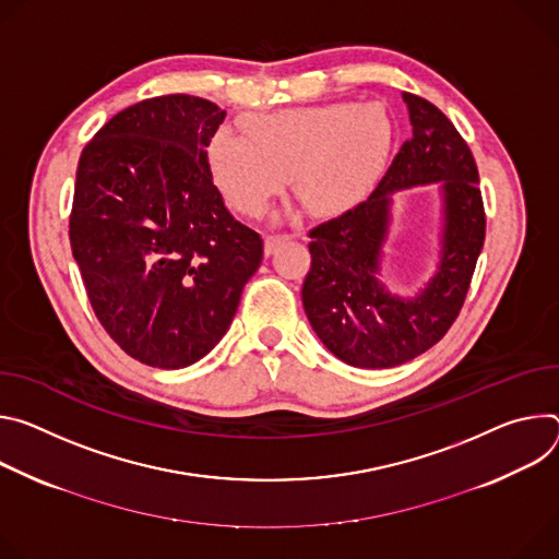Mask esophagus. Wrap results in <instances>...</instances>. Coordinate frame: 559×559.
<instances>
[{
  "mask_svg": "<svg viewBox=\"0 0 559 559\" xmlns=\"http://www.w3.org/2000/svg\"><path fill=\"white\" fill-rule=\"evenodd\" d=\"M290 235L288 233H269L266 237H264V253L266 255H271L275 248L282 243V241H286Z\"/></svg>",
  "mask_w": 559,
  "mask_h": 559,
  "instance_id": "esophagus-1",
  "label": "esophagus"
}]
</instances>
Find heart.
Instances as JSON below:
<instances>
[{
	"mask_svg": "<svg viewBox=\"0 0 559 559\" xmlns=\"http://www.w3.org/2000/svg\"><path fill=\"white\" fill-rule=\"evenodd\" d=\"M391 140L393 121L382 104L337 102L251 117L246 138L219 129L206 157L219 193L246 217L262 215L288 175L308 211L331 213L366 189Z\"/></svg>",
	"mask_w": 559,
	"mask_h": 559,
	"instance_id": "heart-1",
	"label": "heart"
}]
</instances>
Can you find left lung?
<instances>
[{
  "mask_svg": "<svg viewBox=\"0 0 559 559\" xmlns=\"http://www.w3.org/2000/svg\"><path fill=\"white\" fill-rule=\"evenodd\" d=\"M413 135L368 200L308 230L311 269L301 304L324 346L357 368H391L436 346L457 320L486 235L479 175L468 144L428 99L404 93ZM442 182L443 260L437 277L402 300L379 284L390 193Z\"/></svg>",
  "mask_w": 559,
  "mask_h": 559,
  "instance_id": "8db88e82",
  "label": "left lung"
}]
</instances>
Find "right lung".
I'll list each match as a JSON object with an SVG mask.
<instances>
[{"mask_svg": "<svg viewBox=\"0 0 559 559\" xmlns=\"http://www.w3.org/2000/svg\"><path fill=\"white\" fill-rule=\"evenodd\" d=\"M224 117L202 97H151L108 119L78 164L69 237L88 301L148 366L202 359L262 264L260 233L226 211L209 168Z\"/></svg>", "mask_w": 559, "mask_h": 559, "instance_id": "1", "label": "right lung"}]
</instances>
